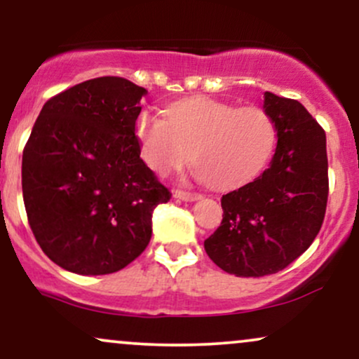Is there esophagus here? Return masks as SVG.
<instances>
[{
	"label": "esophagus",
	"instance_id": "obj_1",
	"mask_svg": "<svg viewBox=\"0 0 359 359\" xmlns=\"http://www.w3.org/2000/svg\"><path fill=\"white\" fill-rule=\"evenodd\" d=\"M174 196L177 197V199H180V201H187V203H192V201L201 199L199 194L185 192V191H175V192H174Z\"/></svg>",
	"mask_w": 359,
	"mask_h": 359
}]
</instances>
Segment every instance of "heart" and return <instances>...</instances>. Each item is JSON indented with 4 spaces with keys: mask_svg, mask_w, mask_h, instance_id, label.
I'll list each match as a JSON object with an SVG mask.
<instances>
[{
    "mask_svg": "<svg viewBox=\"0 0 359 359\" xmlns=\"http://www.w3.org/2000/svg\"><path fill=\"white\" fill-rule=\"evenodd\" d=\"M142 156L156 174L165 175L189 162L197 177L216 189L251 182L269 165L277 128L265 109L192 97L167 109V116L142 111L135 125Z\"/></svg>",
    "mask_w": 359,
    "mask_h": 359,
    "instance_id": "b5f03b06",
    "label": "heart"
}]
</instances>
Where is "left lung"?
Masks as SVG:
<instances>
[{"instance_id": "left-lung-1", "label": "left lung", "mask_w": 359, "mask_h": 359, "mask_svg": "<svg viewBox=\"0 0 359 359\" xmlns=\"http://www.w3.org/2000/svg\"><path fill=\"white\" fill-rule=\"evenodd\" d=\"M277 128L270 167L221 199L219 228L204 241L208 257L236 277H265L290 265L316 240L327 205L323 126L299 101L265 93Z\"/></svg>"}]
</instances>
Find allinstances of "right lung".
Instances as JSON below:
<instances>
[{
  "instance_id": "obj_1",
  "label": "right lung",
  "mask_w": 359,
  "mask_h": 359,
  "mask_svg": "<svg viewBox=\"0 0 359 359\" xmlns=\"http://www.w3.org/2000/svg\"><path fill=\"white\" fill-rule=\"evenodd\" d=\"M147 89L97 77L43 104L23 150L28 224L53 263L79 275L125 269L147 248L151 212L172 194L140 158Z\"/></svg>"
}]
</instances>
